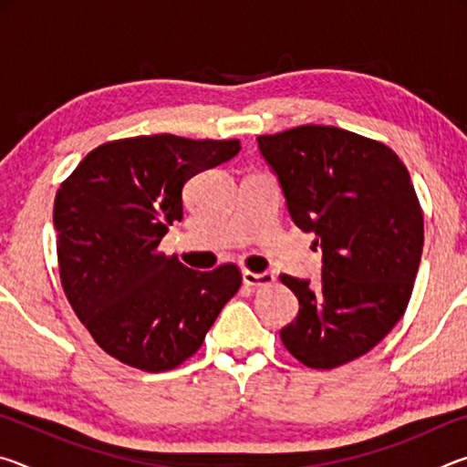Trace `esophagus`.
Listing matches in <instances>:
<instances>
[{
	"label": "esophagus",
	"instance_id": "obj_1",
	"mask_svg": "<svg viewBox=\"0 0 467 467\" xmlns=\"http://www.w3.org/2000/svg\"><path fill=\"white\" fill-rule=\"evenodd\" d=\"M274 274L264 272V274H255L249 270H243V284L247 286H267V284H274Z\"/></svg>",
	"mask_w": 467,
	"mask_h": 467
}]
</instances>
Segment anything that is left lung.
Here are the masks:
<instances>
[{"instance_id":"8db88e82","label":"left lung","mask_w":467,"mask_h":467,"mask_svg":"<svg viewBox=\"0 0 467 467\" xmlns=\"http://www.w3.org/2000/svg\"><path fill=\"white\" fill-rule=\"evenodd\" d=\"M292 223L321 244V282L282 274L298 298L280 337L311 368H336L389 334L412 296L424 244L422 208L400 156L331 125L257 138Z\"/></svg>"}]
</instances>
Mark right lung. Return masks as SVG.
<instances>
[{
  "label": "right lung",
  "mask_w": 467,
  "mask_h": 467,
  "mask_svg": "<svg viewBox=\"0 0 467 467\" xmlns=\"http://www.w3.org/2000/svg\"><path fill=\"white\" fill-rule=\"evenodd\" d=\"M239 150V140L172 133L107 141L55 195L63 292L94 342L123 365L148 373L179 367L241 288L234 264L197 272L158 251L183 218L187 181Z\"/></svg>",
  "instance_id": "1"
}]
</instances>
